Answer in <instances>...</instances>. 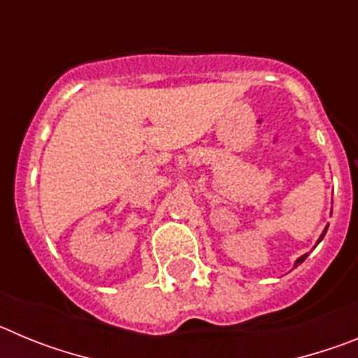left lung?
<instances>
[{"label":"left lung","instance_id":"1","mask_svg":"<svg viewBox=\"0 0 358 358\" xmlns=\"http://www.w3.org/2000/svg\"><path fill=\"white\" fill-rule=\"evenodd\" d=\"M327 229H328V227H327ZM327 229H324V231H322V235H321V238H319V242H321V240H322V236H324V235H327ZM306 256H308V255H303V256H301V258H297V262H296V265H299V264H303V262H305V260H306Z\"/></svg>","mask_w":358,"mask_h":358}]
</instances>
